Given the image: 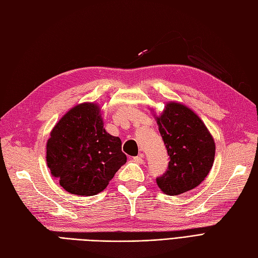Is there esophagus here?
<instances>
[{
  "instance_id": "esophagus-1",
  "label": "esophagus",
  "mask_w": 258,
  "mask_h": 258,
  "mask_svg": "<svg viewBox=\"0 0 258 258\" xmlns=\"http://www.w3.org/2000/svg\"><path fill=\"white\" fill-rule=\"evenodd\" d=\"M134 162L138 163V164H141V163H143V154H139L138 156H135Z\"/></svg>"
}]
</instances>
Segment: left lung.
Listing matches in <instances>:
<instances>
[{
    "label": "left lung",
    "instance_id": "8db88e82",
    "mask_svg": "<svg viewBox=\"0 0 258 258\" xmlns=\"http://www.w3.org/2000/svg\"><path fill=\"white\" fill-rule=\"evenodd\" d=\"M156 122L169 155L167 171L156 178L158 186L169 196L194 189L215 161L216 144L209 130L191 109L175 102L166 104Z\"/></svg>",
    "mask_w": 258,
    "mask_h": 258
}]
</instances>
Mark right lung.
I'll use <instances>...</instances> for the list:
<instances>
[{"instance_id": "obj_1", "label": "right lung", "mask_w": 258, "mask_h": 258, "mask_svg": "<svg viewBox=\"0 0 258 258\" xmlns=\"http://www.w3.org/2000/svg\"><path fill=\"white\" fill-rule=\"evenodd\" d=\"M99 112L94 103L75 106L47 141V165L70 194L93 196L103 191L127 162L121 140L106 133Z\"/></svg>"}]
</instances>
